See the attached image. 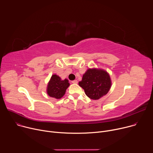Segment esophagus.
<instances>
[{
  "label": "esophagus",
  "instance_id": "1",
  "mask_svg": "<svg viewBox=\"0 0 153 153\" xmlns=\"http://www.w3.org/2000/svg\"><path fill=\"white\" fill-rule=\"evenodd\" d=\"M77 82H77V80H74L72 81V83H77Z\"/></svg>",
  "mask_w": 153,
  "mask_h": 153
}]
</instances>
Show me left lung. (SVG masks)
<instances>
[{
    "label": "left lung",
    "mask_w": 153,
    "mask_h": 153,
    "mask_svg": "<svg viewBox=\"0 0 153 153\" xmlns=\"http://www.w3.org/2000/svg\"><path fill=\"white\" fill-rule=\"evenodd\" d=\"M79 86L86 95L93 100H97L110 90L111 81L106 71L99 69H88L83 74Z\"/></svg>",
    "instance_id": "obj_1"
}]
</instances>
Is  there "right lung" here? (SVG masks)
<instances>
[{"instance_id": "right-lung-1", "label": "right lung", "mask_w": 153, "mask_h": 153, "mask_svg": "<svg viewBox=\"0 0 153 153\" xmlns=\"http://www.w3.org/2000/svg\"><path fill=\"white\" fill-rule=\"evenodd\" d=\"M70 83L67 79L62 80L60 77L54 74L52 76L47 87V93L51 97L57 99L63 96Z\"/></svg>"}]
</instances>
